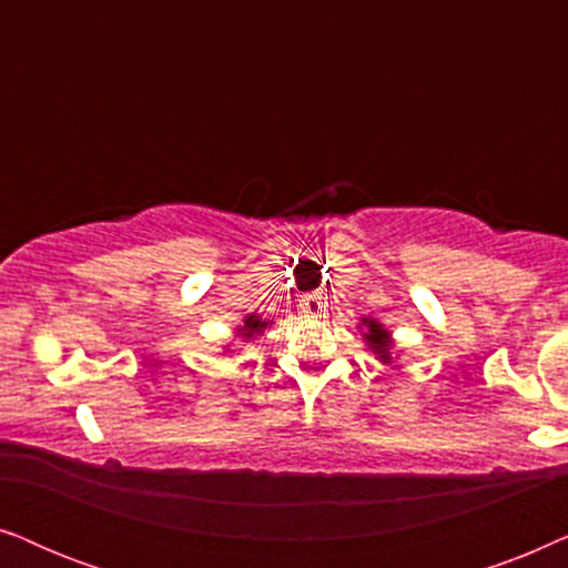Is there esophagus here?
Wrapping results in <instances>:
<instances>
[{
    "label": "esophagus",
    "instance_id": "34e87169",
    "mask_svg": "<svg viewBox=\"0 0 568 568\" xmlns=\"http://www.w3.org/2000/svg\"><path fill=\"white\" fill-rule=\"evenodd\" d=\"M302 313H305L307 317H325L328 315V305H325V300L317 294V297L302 300Z\"/></svg>",
    "mask_w": 568,
    "mask_h": 568
}]
</instances>
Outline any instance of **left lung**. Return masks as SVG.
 <instances>
[{
  "label": "left lung",
  "instance_id": "left-lung-1",
  "mask_svg": "<svg viewBox=\"0 0 568 568\" xmlns=\"http://www.w3.org/2000/svg\"><path fill=\"white\" fill-rule=\"evenodd\" d=\"M359 328H364L362 336H364V344L369 346V352L375 354L383 364H393V359H395L393 333L387 331L383 323L375 321V317H362Z\"/></svg>",
  "mask_w": 568,
  "mask_h": 568
}]
</instances>
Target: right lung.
Wrapping results in <instances>:
<instances>
[{"instance_id": "add662e5", "label": "right lung", "mask_w": 568, "mask_h": 568, "mask_svg": "<svg viewBox=\"0 0 568 568\" xmlns=\"http://www.w3.org/2000/svg\"><path fill=\"white\" fill-rule=\"evenodd\" d=\"M271 323H274V321H263V317L255 315V313H253V315H245L243 323H240L237 328H235V331H237L235 336L243 338V341H251V338L258 336V333L266 331ZM224 352H232V348H224Z\"/></svg>"}]
</instances>
